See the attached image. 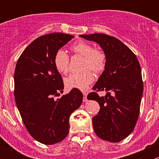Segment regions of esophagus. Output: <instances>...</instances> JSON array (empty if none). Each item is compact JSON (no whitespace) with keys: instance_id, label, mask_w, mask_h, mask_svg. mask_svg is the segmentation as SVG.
<instances>
[{"instance_id":"1","label":"esophagus","mask_w":159,"mask_h":159,"mask_svg":"<svg viewBox=\"0 0 159 159\" xmlns=\"http://www.w3.org/2000/svg\"><path fill=\"white\" fill-rule=\"evenodd\" d=\"M87 95H88L87 93H86V92H83V96H84V98H83V102H86L88 101Z\"/></svg>"}]
</instances>
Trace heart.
<instances>
[{
  "label": "heart",
  "instance_id": "1",
  "mask_svg": "<svg viewBox=\"0 0 159 159\" xmlns=\"http://www.w3.org/2000/svg\"><path fill=\"white\" fill-rule=\"evenodd\" d=\"M75 53L85 57L84 69L90 68L95 73H100L105 69L106 65V55L101 50H94L89 43L80 41L71 46ZM54 65L59 73L66 74L69 66V57L66 51L60 49L55 53ZM94 77L91 70H87L81 73H71L65 78V84L68 89L86 90L94 81Z\"/></svg>",
  "mask_w": 159,
  "mask_h": 159
}]
</instances>
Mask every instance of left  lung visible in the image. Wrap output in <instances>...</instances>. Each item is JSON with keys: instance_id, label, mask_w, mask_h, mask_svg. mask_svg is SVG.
<instances>
[{"instance_id": "8db88e82", "label": "left lung", "mask_w": 159, "mask_h": 159, "mask_svg": "<svg viewBox=\"0 0 159 159\" xmlns=\"http://www.w3.org/2000/svg\"><path fill=\"white\" fill-rule=\"evenodd\" d=\"M88 41L100 45L106 55V65L93 90L107 91L100 96L96 92L89 100L98 102L101 108L92 118L93 128L100 139L119 142L134 129L143 93L142 70L135 54L114 37L105 34H81Z\"/></svg>"}]
</instances>
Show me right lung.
I'll list each match as a JSON object with an SVG mask.
<instances>
[{"mask_svg":"<svg viewBox=\"0 0 159 159\" xmlns=\"http://www.w3.org/2000/svg\"><path fill=\"white\" fill-rule=\"evenodd\" d=\"M74 36L52 33L39 37L25 49L14 70V98L30 135L44 145L61 142L69 132V118L82 103L73 89L61 98L64 83L54 65L55 53Z\"/></svg>","mask_w":159,"mask_h":159,"instance_id":"add662e5","label":"right lung"}]
</instances>
